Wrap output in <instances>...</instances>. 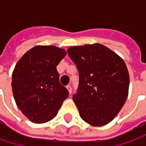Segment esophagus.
I'll list each match as a JSON object with an SVG mask.
<instances>
[{
	"label": "esophagus",
	"instance_id": "obj_1",
	"mask_svg": "<svg viewBox=\"0 0 146 146\" xmlns=\"http://www.w3.org/2000/svg\"><path fill=\"white\" fill-rule=\"evenodd\" d=\"M67 89H68L69 94H71V93H72V87H71L70 85H68V86H67Z\"/></svg>",
	"mask_w": 146,
	"mask_h": 146
}]
</instances>
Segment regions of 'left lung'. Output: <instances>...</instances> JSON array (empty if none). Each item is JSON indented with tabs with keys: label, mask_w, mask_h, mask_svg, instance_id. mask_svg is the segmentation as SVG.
Masks as SVG:
<instances>
[{
	"label": "left lung",
	"mask_w": 146,
	"mask_h": 146,
	"mask_svg": "<svg viewBox=\"0 0 146 146\" xmlns=\"http://www.w3.org/2000/svg\"><path fill=\"white\" fill-rule=\"evenodd\" d=\"M68 53L79 74L73 99L81 118L95 127L109 123L129 95V74L124 61L99 43L72 46Z\"/></svg>",
	"instance_id": "left-lung-1"
}]
</instances>
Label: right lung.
Listing matches in <instances>:
<instances>
[{
    "mask_svg": "<svg viewBox=\"0 0 146 146\" xmlns=\"http://www.w3.org/2000/svg\"><path fill=\"white\" fill-rule=\"evenodd\" d=\"M66 55L65 50L54 45H36L15 66L12 75L15 102L23 114L35 123L53 119L68 97L56 70Z\"/></svg>",
    "mask_w": 146,
    "mask_h": 146,
    "instance_id": "right-lung-1",
    "label": "right lung"
}]
</instances>
